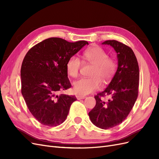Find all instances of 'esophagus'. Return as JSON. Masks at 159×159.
I'll list each match as a JSON object with an SVG mask.
<instances>
[{"label":"esophagus","instance_id":"1","mask_svg":"<svg viewBox=\"0 0 159 159\" xmlns=\"http://www.w3.org/2000/svg\"><path fill=\"white\" fill-rule=\"evenodd\" d=\"M86 97L85 95H76V98L78 100H80V99H85Z\"/></svg>","mask_w":159,"mask_h":159}]
</instances>
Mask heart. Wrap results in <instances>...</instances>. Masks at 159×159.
<instances>
[{
	"instance_id": "1",
	"label": "heart",
	"mask_w": 159,
	"mask_h": 159,
	"mask_svg": "<svg viewBox=\"0 0 159 159\" xmlns=\"http://www.w3.org/2000/svg\"><path fill=\"white\" fill-rule=\"evenodd\" d=\"M82 57L85 61L94 65L90 74L92 77L74 81V91L80 95H88L102 87V81L104 84L109 82L116 71L117 63L113 57H108L107 52L99 46H93L85 50ZM81 66V60L72 56L66 63L67 73L72 78H76L79 75Z\"/></svg>"
}]
</instances>
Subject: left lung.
Returning a JSON list of instances; mask_svg holds the SVG:
<instances>
[{
	"instance_id": "left-lung-1",
	"label": "left lung",
	"mask_w": 159,
	"mask_h": 159,
	"mask_svg": "<svg viewBox=\"0 0 159 159\" xmlns=\"http://www.w3.org/2000/svg\"><path fill=\"white\" fill-rule=\"evenodd\" d=\"M102 44L110 45L116 52L118 68L107 88L94 97L96 104L89 117L95 126L107 129L121 123L131 111L138 96L139 69L130 47L114 40L105 41ZM106 95L110 98L105 100Z\"/></svg>"
}]
</instances>
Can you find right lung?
<instances>
[{
  "label": "right lung",
  "mask_w": 159,
  "mask_h": 159,
  "mask_svg": "<svg viewBox=\"0 0 159 159\" xmlns=\"http://www.w3.org/2000/svg\"><path fill=\"white\" fill-rule=\"evenodd\" d=\"M88 45L87 41L69 42L50 38L28 50L21 70V92L27 107L41 124L55 127L68 116L74 95L60 94L71 88L66 63L72 56Z\"/></svg>",
  "instance_id": "right-lung-1"
}]
</instances>
